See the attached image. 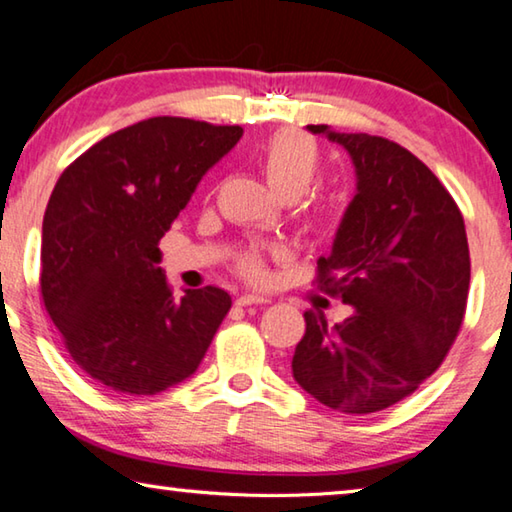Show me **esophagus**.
<instances>
[{
    "instance_id": "34e87169",
    "label": "esophagus",
    "mask_w": 512,
    "mask_h": 512,
    "mask_svg": "<svg viewBox=\"0 0 512 512\" xmlns=\"http://www.w3.org/2000/svg\"><path fill=\"white\" fill-rule=\"evenodd\" d=\"M266 298L262 296H253V293H244V296L237 298V305L239 307H250V305H266Z\"/></svg>"
}]
</instances>
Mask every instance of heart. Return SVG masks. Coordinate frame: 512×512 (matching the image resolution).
Segmentation results:
<instances>
[{"instance_id": "b5f03b06", "label": "heart", "mask_w": 512, "mask_h": 512, "mask_svg": "<svg viewBox=\"0 0 512 512\" xmlns=\"http://www.w3.org/2000/svg\"><path fill=\"white\" fill-rule=\"evenodd\" d=\"M257 164L277 194L298 198L316 185L323 169V158H320L318 144L309 135L300 131H277L257 151ZM237 271L250 282H264V257L257 250H248L237 259Z\"/></svg>"}]
</instances>
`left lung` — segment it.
<instances>
[{
  "label": "left lung",
  "mask_w": 512,
  "mask_h": 512,
  "mask_svg": "<svg viewBox=\"0 0 512 512\" xmlns=\"http://www.w3.org/2000/svg\"><path fill=\"white\" fill-rule=\"evenodd\" d=\"M350 153L357 194L316 282L352 307L327 327L305 311L293 379L341 413H377L418 391L463 325L470 248L463 214L422 160L386 137L307 126Z\"/></svg>",
  "instance_id": "1"
}]
</instances>
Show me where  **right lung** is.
<instances>
[{
  "label": "right lung",
  "mask_w": 512,
  "mask_h": 512,
  "mask_svg": "<svg viewBox=\"0 0 512 512\" xmlns=\"http://www.w3.org/2000/svg\"><path fill=\"white\" fill-rule=\"evenodd\" d=\"M244 128L151 117L103 137L60 173L42 221L40 293L85 375L155 395L194 375L232 300L173 298L160 239Z\"/></svg>",
  "instance_id": "right-lung-1"
}]
</instances>
